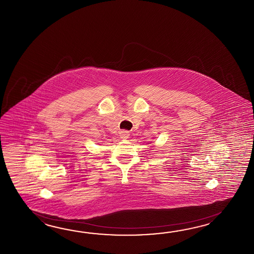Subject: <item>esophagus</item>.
<instances>
[{"instance_id":"1","label":"esophagus","mask_w":254,"mask_h":254,"mask_svg":"<svg viewBox=\"0 0 254 254\" xmlns=\"http://www.w3.org/2000/svg\"><path fill=\"white\" fill-rule=\"evenodd\" d=\"M129 137V133L128 131H126V130H123V131L120 132V138H121L122 140H126V139H128Z\"/></svg>"}]
</instances>
